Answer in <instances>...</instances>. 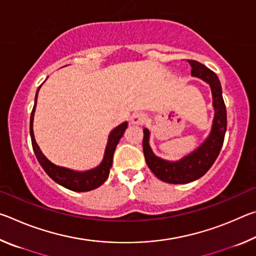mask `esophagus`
Segmentation results:
<instances>
[{
  "instance_id": "1",
  "label": "esophagus",
  "mask_w": 256,
  "mask_h": 256,
  "mask_svg": "<svg viewBox=\"0 0 256 256\" xmlns=\"http://www.w3.org/2000/svg\"><path fill=\"white\" fill-rule=\"evenodd\" d=\"M146 120V114H144V112H134V114L132 115L131 118V122L132 124H136V125H142Z\"/></svg>"
}]
</instances>
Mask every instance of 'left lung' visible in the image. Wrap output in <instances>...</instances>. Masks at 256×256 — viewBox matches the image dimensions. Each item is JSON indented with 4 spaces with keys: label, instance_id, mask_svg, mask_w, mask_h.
<instances>
[{
    "label": "left lung",
    "instance_id": "obj_1",
    "mask_svg": "<svg viewBox=\"0 0 256 256\" xmlns=\"http://www.w3.org/2000/svg\"><path fill=\"white\" fill-rule=\"evenodd\" d=\"M190 74L209 84L212 92V105L214 108V118L212 122L211 132L204 142L193 152L185 156L177 162H168L159 158L150 148L148 128L144 130V154L146 162L150 170L159 180L170 184H186L200 178L210 170L222 150L224 133L227 130V112L222 98V84L214 71L196 60H188Z\"/></svg>",
    "mask_w": 256,
    "mask_h": 256
}]
</instances>
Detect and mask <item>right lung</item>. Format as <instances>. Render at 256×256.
Here are the masks:
<instances>
[{"instance_id": "add662e5", "label": "right lung", "mask_w": 256, "mask_h": 256, "mask_svg": "<svg viewBox=\"0 0 256 256\" xmlns=\"http://www.w3.org/2000/svg\"><path fill=\"white\" fill-rule=\"evenodd\" d=\"M40 86H38L37 89L36 97H34V105L32 112V116H30V136H32L34 152L36 154V158L38 162H40L42 170H44L46 172V174L54 182H56V183L62 185L63 188H66L68 190H74V192H88V190L99 188V186L105 183V180L108 178V175H110V170L112 164V156H114L116 146H118L120 142V138L123 136L125 130L128 128V122L120 124L118 126H116L110 133L102 162L96 168H92V170L86 172H76L68 170V168L56 166V164H52L50 160L45 157L44 154L42 152L40 146L36 144V140H34V110H36L37 96Z\"/></svg>"}]
</instances>
